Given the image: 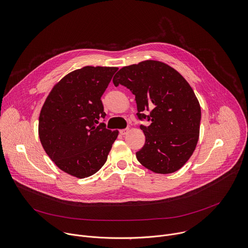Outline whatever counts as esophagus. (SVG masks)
<instances>
[{
  "instance_id": "34e87169",
  "label": "esophagus",
  "mask_w": 248,
  "mask_h": 248,
  "mask_svg": "<svg viewBox=\"0 0 248 248\" xmlns=\"http://www.w3.org/2000/svg\"><path fill=\"white\" fill-rule=\"evenodd\" d=\"M129 132V128H124V129H121L120 130V133L122 134V135H125V134H127Z\"/></svg>"
}]
</instances>
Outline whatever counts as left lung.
<instances>
[{"mask_svg": "<svg viewBox=\"0 0 248 248\" xmlns=\"http://www.w3.org/2000/svg\"><path fill=\"white\" fill-rule=\"evenodd\" d=\"M113 82L135 95L138 119L151 122L140 125L145 144L136 152L138 162L156 173L180 170L195 150L200 129V105L188 82L171 66L152 60L124 66Z\"/></svg>", "mask_w": 248, "mask_h": 248, "instance_id": "obj_1", "label": "left lung"}]
</instances>
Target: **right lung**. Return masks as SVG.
I'll return each mask as SVG.
<instances>
[{"label": "right lung", "instance_id": "1", "mask_svg": "<svg viewBox=\"0 0 248 248\" xmlns=\"http://www.w3.org/2000/svg\"><path fill=\"white\" fill-rule=\"evenodd\" d=\"M118 67L84 66L62 78L51 90L39 116L41 144L56 166L84 179L107 161L119 135L105 124L101 97Z\"/></svg>", "mask_w": 248, "mask_h": 248}]
</instances>
